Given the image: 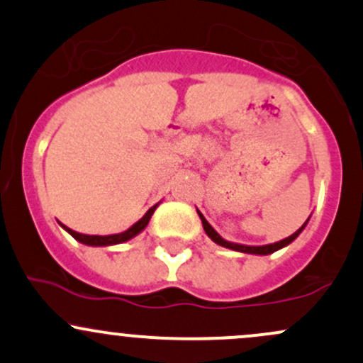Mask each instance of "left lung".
<instances>
[{
	"mask_svg": "<svg viewBox=\"0 0 363 363\" xmlns=\"http://www.w3.org/2000/svg\"><path fill=\"white\" fill-rule=\"evenodd\" d=\"M196 211H198L199 218H201L203 228H205L206 235L210 237V239L213 240L215 244L222 245V247L232 249V251H239V252H245V254H256V256H268V254H272V252H274V251H278V249H281V247H285V245H289L290 242H294V240L297 239L298 235H301V232L303 230V228H306L307 222H309V218H307V220H306V223H303L302 227L298 228L297 232H295V234H291L290 237H286V239L280 240V242H274V244H266V245H245V244H235V242H228V240H225L223 237L220 235L218 232H216L215 228L211 227L210 223H208V220L205 218V216H203L201 211H199V210H196Z\"/></svg>",
	"mask_w": 363,
	"mask_h": 363,
	"instance_id": "obj_1",
	"label": "left lung"
}]
</instances>
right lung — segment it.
<instances>
[{
	"mask_svg": "<svg viewBox=\"0 0 363 363\" xmlns=\"http://www.w3.org/2000/svg\"><path fill=\"white\" fill-rule=\"evenodd\" d=\"M158 203L155 206H152L150 210L145 213L141 218L136 222L135 225H131V227L128 228V230L121 232V234H112V235H85V234H78V232L72 230L69 227H66V225L61 223V227L65 228L66 232H68L69 235L74 237V239L78 240V242L85 244V245H95V247H106V245H116V244H123L126 242V240L133 239V237H136L140 234V232H143L145 228H147V225L150 222V218H152L153 211L157 210Z\"/></svg>",
	"mask_w": 363,
	"mask_h": 363,
	"instance_id": "right-lung-1",
	"label": "right lung"
}]
</instances>
